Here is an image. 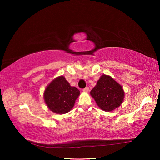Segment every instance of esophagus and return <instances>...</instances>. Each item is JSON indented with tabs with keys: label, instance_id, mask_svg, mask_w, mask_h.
Listing matches in <instances>:
<instances>
[{
	"label": "esophagus",
	"instance_id": "obj_1",
	"mask_svg": "<svg viewBox=\"0 0 160 160\" xmlns=\"http://www.w3.org/2000/svg\"><path fill=\"white\" fill-rule=\"evenodd\" d=\"M82 91L84 92H88L89 91V88H84L83 90H82Z\"/></svg>",
	"mask_w": 160,
	"mask_h": 160
}]
</instances>
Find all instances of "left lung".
Masks as SVG:
<instances>
[{
	"label": "left lung",
	"mask_w": 160,
	"mask_h": 160,
	"mask_svg": "<svg viewBox=\"0 0 160 160\" xmlns=\"http://www.w3.org/2000/svg\"><path fill=\"white\" fill-rule=\"evenodd\" d=\"M97 106L105 112H112L122 104L125 96L123 87L112 77L102 75L90 92Z\"/></svg>",
	"instance_id": "left-lung-1"
}]
</instances>
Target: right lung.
I'll use <instances>...</instances> for the list:
<instances>
[{"instance_id": "obj_1", "label": "right lung", "mask_w": 160, "mask_h": 160, "mask_svg": "<svg viewBox=\"0 0 160 160\" xmlns=\"http://www.w3.org/2000/svg\"><path fill=\"white\" fill-rule=\"evenodd\" d=\"M80 93L78 89L70 86L63 75H61L47 86L44 99L51 112L57 114H64L72 109Z\"/></svg>"}]
</instances>
